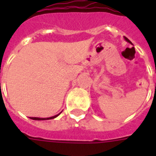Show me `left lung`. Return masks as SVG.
I'll return each instance as SVG.
<instances>
[{
    "mask_svg": "<svg viewBox=\"0 0 156 156\" xmlns=\"http://www.w3.org/2000/svg\"><path fill=\"white\" fill-rule=\"evenodd\" d=\"M125 40H126V41H127V42H129V44H131V42H130V41H129V40L128 39H127V38H126V37H125Z\"/></svg>",
    "mask_w": 156,
    "mask_h": 156,
    "instance_id": "8db88e82",
    "label": "left lung"
}]
</instances>
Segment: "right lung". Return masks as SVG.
Instances as JSON below:
<instances>
[{
	"label": "right lung",
	"instance_id": "obj_1",
	"mask_svg": "<svg viewBox=\"0 0 156 156\" xmlns=\"http://www.w3.org/2000/svg\"><path fill=\"white\" fill-rule=\"evenodd\" d=\"M61 113V112H60ZM60 113L56 115V116H51V117H48V118H40V117H30V119H32V120H36V121H44V120H50V119H54L56 118V116H58L60 115Z\"/></svg>",
	"mask_w": 156,
	"mask_h": 156
}]
</instances>
